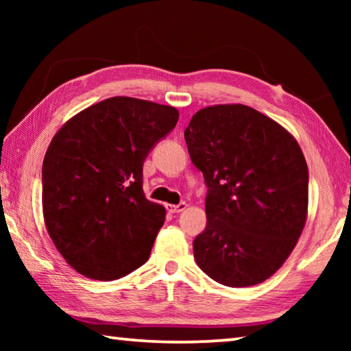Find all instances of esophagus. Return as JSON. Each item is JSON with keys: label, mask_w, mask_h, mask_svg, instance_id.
Returning a JSON list of instances; mask_svg holds the SVG:
<instances>
[{"label": "esophagus", "mask_w": 351, "mask_h": 351, "mask_svg": "<svg viewBox=\"0 0 351 351\" xmlns=\"http://www.w3.org/2000/svg\"><path fill=\"white\" fill-rule=\"evenodd\" d=\"M167 209L171 212V213H180V212H184L187 209V204L186 203H180V204H169Z\"/></svg>", "instance_id": "1"}]
</instances>
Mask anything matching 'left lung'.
I'll list each match as a JSON object with an SVG mask.
<instances>
[{"label":"left lung","mask_w":351,"mask_h":351,"mask_svg":"<svg viewBox=\"0 0 351 351\" xmlns=\"http://www.w3.org/2000/svg\"><path fill=\"white\" fill-rule=\"evenodd\" d=\"M209 187L197 265L232 288L254 287L287 261L308 217V165L293 134L241 104L197 111L184 132Z\"/></svg>","instance_id":"8db88e82"}]
</instances>
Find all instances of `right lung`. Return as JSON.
Returning a JSON list of instances; mask_svg holds the SVG:
<instances>
[{
	"label": "right lung",
	"instance_id": "obj_1",
	"mask_svg": "<svg viewBox=\"0 0 351 351\" xmlns=\"http://www.w3.org/2000/svg\"><path fill=\"white\" fill-rule=\"evenodd\" d=\"M180 112L117 96L77 112L43 161V218L66 263L94 280H117L148 260L165 207L145 198L142 167Z\"/></svg>",
	"mask_w": 351,
	"mask_h": 351
}]
</instances>
